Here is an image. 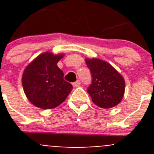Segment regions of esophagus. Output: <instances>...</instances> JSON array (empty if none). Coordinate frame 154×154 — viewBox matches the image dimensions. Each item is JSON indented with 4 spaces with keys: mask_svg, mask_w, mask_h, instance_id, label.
<instances>
[{
    "mask_svg": "<svg viewBox=\"0 0 154 154\" xmlns=\"http://www.w3.org/2000/svg\"><path fill=\"white\" fill-rule=\"evenodd\" d=\"M73 86L74 87H79L80 86V80H77L76 82H74V83H73Z\"/></svg>",
    "mask_w": 154,
    "mask_h": 154,
    "instance_id": "34e87169",
    "label": "esophagus"
}]
</instances>
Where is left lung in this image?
Wrapping results in <instances>:
<instances>
[{
	"label": "left lung",
	"instance_id": "obj_1",
	"mask_svg": "<svg viewBox=\"0 0 154 154\" xmlns=\"http://www.w3.org/2000/svg\"><path fill=\"white\" fill-rule=\"evenodd\" d=\"M86 63L92 78L87 91L93 103L104 109L119 104L125 94V81L123 77L106 61L87 58Z\"/></svg>",
	"mask_w": 154,
	"mask_h": 154
}]
</instances>
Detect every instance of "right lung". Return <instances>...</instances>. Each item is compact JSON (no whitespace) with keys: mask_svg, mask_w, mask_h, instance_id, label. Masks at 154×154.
Listing matches in <instances>:
<instances>
[{"mask_svg":"<svg viewBox=\"0 0 154 154\" xmlns=\"http://www.w3.org/2000/svg\"><path fill=\"white\" fill-rule=\"evenodd\" d=\"M64 54L46 52L37 57L24 69L22 86L28 100L38 108L50 109L61 104L72 90L64 80L57 63Z\"/></svg>","mask_w":154,"mask_h":154,"instance_id":"obj_1","label":"right lung"}]
</instances>
